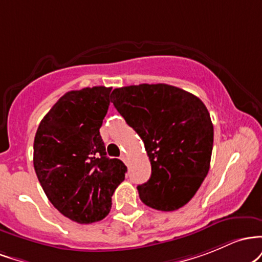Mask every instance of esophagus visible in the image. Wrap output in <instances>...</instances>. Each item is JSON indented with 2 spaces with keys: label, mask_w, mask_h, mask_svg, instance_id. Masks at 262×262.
<instances>
[{
  "label": "esophagus",
  "mask_w": 262,
  "mask_h": 262,
  "mask_svg": "<svg viewBox=\"0 0 262 262\" xmlns=\"http://www.w3.org/2000/svg\"><path fill=\"white\" fill-rule=\"evenodd\" d=\"M121 160H122L125 163H127V156H126V155H121Z\"/></svg>",
  "instance_id": "1"
}]
</instances>
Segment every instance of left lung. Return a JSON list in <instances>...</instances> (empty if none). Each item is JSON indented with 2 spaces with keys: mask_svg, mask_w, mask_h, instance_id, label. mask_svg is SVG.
<instances>
[{
  "mask_svg": "<svg viewBox=\"0 0 262 262\" xmlns=\"http://www.w3.org/2000/svg\"><path fill=\"white\" fill-rule=\"evenodd\" d=\"M111 102L145 143L151 177L137 187L140 199L162 211L177 210L207 177L214 128L199 98L167 84L114 89Z\"/></svg>",
  "mask_w": 262,
  "mask_h": 262,
  "instance_id": "1",
  "label": "left lung"
}]
</instances>
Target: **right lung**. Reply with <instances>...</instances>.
<instances>
[{"label":"right lung","mask_w":262,"mask_h":262,"mask_svg":"<svg viewBox=\"0 0 262 262\" xmlns=\"http://www.w3.org/2000/svg\"><path fill=\"white\" fill-rule=\"evenodd\" d=\"M111 88L93 86L64 94L43 117L34 137L33 164L49 202L79 224L99 222L127 167L108 158L100 127Z\"/></svg>","instance_id":"right-lung-1"}]
</instances>
